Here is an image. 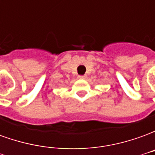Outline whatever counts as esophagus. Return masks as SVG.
<instances>
[{"label": "esophagus", "mask_w": 155, "mask_h": 155, "mask_svg": "<svg viewBox=\"0 0 155 155\" xmlns=\"http://www.w3.org/2000/svg\"><path fill=\"white\" fill-rule=\"evenodd\" d=\"M78 78H79V79H81V80H84V79L86 78V75H79Z\"/></svg>", "instance_id": "obj_1"}]
</instances>
